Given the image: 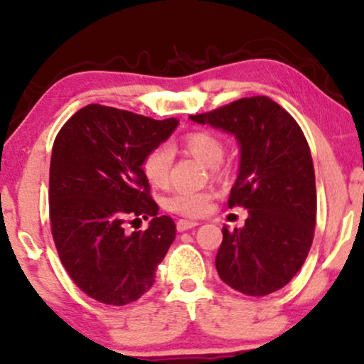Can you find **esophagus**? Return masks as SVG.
Wrapping results in <instances>:
<instances>
[{
  "instance_id": "esophagus-1",
  "label": "esophagus",
  "mask_w": 364,
  "mask_h": 364,
  "mask_svg": "<svg viewBox=\"0 0 364 364\" xmlns=\"http://www.w3.org/2000/svg\"><path fill=\"white\" fill-rule=\"evenodd\" d=\"M195 226H198V223L196 221H188V220H179L178 223H176V230L178 231H188V230H191V228H195Z\"/></svg>"
}]
</instances>
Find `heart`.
I'll return each mask as SVG.
<instances>
[{"mask_svg": "<svg viewBox=\"0 0 364 364\" xmlns=\"http://www.w3.org/2000/svg\"><path fill=\"white\" fill-rule=\"evenodd\" d=\"M181 148L191 156L200 159L211 168V173L215 176H221V161L225 158V143L216 133L205 132H190L181 139ZM173 164V151L164 144L154 146L149 149L146 156L143 159V173L148 179L149 185L154 188H166L169 183V174H171ZM211 196L208 193H173L168 198H164L163 206L164 210L174 215L198 218L203 216L210 210Z\"/></svg>", "mask_w": 364, "mask_h": 364, "instance_id": "obj_1", "label": "heart"}]
</instances>
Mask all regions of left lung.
<instances>
[{
  "label": "left lung",
  "mask_w": 364,
  "mask_h": 364,
  "mask_svg": "<svg viewBox=\"0 0 364 364\" xmlns=\"http://www.w3.org/2000/svg\"><path fill=\"white\" fill-rule=\"evenodd\" d=\"M191 119L232 133L241 144L228 206L246 208L250 216L241 230L223 228L218 274L248 296L278 291L301 269L316 225V183L303 129L268 96L236 100Z\"/></svg>",
  "instance_id": "1"
}]
</instances>
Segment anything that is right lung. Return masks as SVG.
<instances>
[{"label":"right lung","mask_w":364,"mask_h":364,"mask_svg":"<svg viewBox=\"0 0 364 364\" xmlns=\"http://www.w3.org/2000/svg\"><path fill=\"white\" fill-rule=\"evenodd\" d=\"M174 118L88 105L63 124L50 163V223L58 256L75 284L96 301L124 306L153 287L154 271L176 238L158 216L143 159L174 132ZM153 217L146 232L126 220Z\"/></svg>","instance_id":"obj_1"}]
</instances>
